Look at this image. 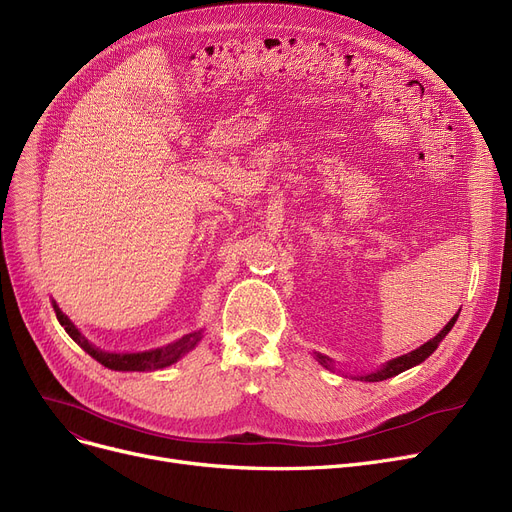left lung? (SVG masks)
I'll return each mask as SVG.
<instances>
[{
    "mask_svg": "<svg viewBox=\"0 0 512 512\" xmlns=\"http://www.w3.org/2000/svg\"><path fill=\"white\" fill-rule=\"evenodd\" d=\"M456 317H459V313H456V315L448 321V324L442 328V332H440L438 336H434L432 340L425 342L423 346L415 348V351H411V353H407V355H402V357H396V359L388 361V363H386L382 369H378V371H371V373H367V375H355V380H361V382H382V380L394 378V375H398V373H402V371H407V369H411V367L423 363L429 355H432V353L436 351L438 344L446 338V334L452 330ZM315 359H317L321 365H324L326 369H332V367H334V365H332V359L326 357V355L315 353Z\"/></svg>",
    "mask_w": 512,
    "mask_h": 512,
    "instance_id": "1",
    "label": "left lung"
}]
</instances>
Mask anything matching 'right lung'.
<instances>
[{"instance_id": "add662e5", "label": "right lung", "mask_w": 512, "mask_h": 512, "mask_svg": "<svg viewBox=\"0 0 512 512\" xmlns=\"http://www.w3.org/2000/svg\"><path fill=\"white\" fill-rule=\"evenodd\" d=\"M53 311H56V317L62 324V328L68 332V336L83 348L85 353H89L95 361H99L103 367L114 369V371H155V369H164L170 367L172 363H176L180 357H184L188 351L199 344V340L203 338V332H193L186 334L180 340L155 348V351H145V353H107L97 348L95 344H91L83 334L78 332V328L68 319V315L62 313V309L53 301Z\"/></svg>"}]
</instances>
